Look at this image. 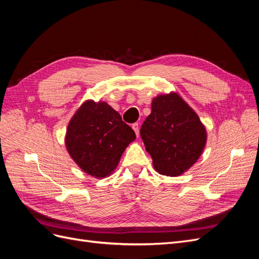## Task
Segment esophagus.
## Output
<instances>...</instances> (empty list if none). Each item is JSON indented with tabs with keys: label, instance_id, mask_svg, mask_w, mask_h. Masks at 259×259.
<instances>
[{
	"label": "esophagus",
	"instance_id": "34e87169",
	"mask_svg": "<svg viewBox=\"0 0 259 259\" xmlns=\"http://www.w3.org/2000/svg\"><path fill=\"white\" fill-rule=\"evenodd\" d=\"M132 127H133V130H134V132H135V134H136V136H138L139 135V127H138V123H134L132 125Z\"/></svg>",
	"mask_w": 259,
	"mask_h": 259
}]
</instances>
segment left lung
Instances as JSON below:
<instances>
[{
    "mask_svg": "<svg viewBox=\"0 0 259 259\" xmlns=\"http://www.w3.org/2000/svg\"><path fill=\"white\" fill-rule=\"evenodd\" d=\"M140 137L158 173L179 176L197 162L206 144L198 114L175 93L152 100Z\"/></svg>",
    "mask_w": 259,
    "mask_h": 259,
    "instance_id": "8db88e82",
    "label": "left lung"
}]
</instances>
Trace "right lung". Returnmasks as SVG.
<instances>
[{
  "label": "right lung",
  "mask_w": 259,
  "mask_h": 259,
  "mask_svg": "<svg viewBox=\"0 0 259 259\" xmlns=\"http://www.w3.org/2000/svg\"><path fill=\"white\" fill-rule=\"evenodd\" d=\"M135 132L105 101L88 100L70 121L66 135L69 154L85 173L96 178L110 175Z\"/></svg>",
  "instance_id": "1"
}]
</instances>
